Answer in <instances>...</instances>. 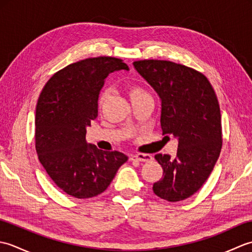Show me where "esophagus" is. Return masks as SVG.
<instances>
[{"mask_svg": "<svg viewBox=\"0 0 252 252\" xmlns=\"http://www.w3.org/2000/svg\"><path fill=\"white\" fill-rule=\"evenodd\" d=\"M153 159V157L151 155H147V154H135V155H131L130 156V160L133 161V160H136V161H151Z\"/></svg>", "mask_w": 252, "mask_h": 252, "instance_id": "1", "label": "esophagus"}]
</instances>
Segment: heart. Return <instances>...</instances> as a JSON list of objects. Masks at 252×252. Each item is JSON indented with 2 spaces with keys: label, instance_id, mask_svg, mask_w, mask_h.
<instances>
[{
  "label": "heart",
  "instance_id": "b5f03b06",
  "mask_svg": "<svg viewBox=\"0 0 252 252\" xmlns=\"http://www.w3.org/2000/svg\"><path fill=\"white\" fill-rule=\"evenodd\" d=\"M129 94L131 96V99H133V98L140 97V96L146 95L147 93L141 87H138V85H132V87H130V89H129ZM104 97H105V94L103 93L99 97V104H101V101H103Z\"/></svg>",
  "mask_w": 252,
  "mask_h": 252
}]
</instances>
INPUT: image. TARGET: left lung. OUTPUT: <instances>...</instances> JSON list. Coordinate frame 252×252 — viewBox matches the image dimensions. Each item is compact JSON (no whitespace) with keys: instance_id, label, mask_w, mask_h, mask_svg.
<instances>
[{"instance_id":"left-lung-1","label":"left lung","mask_w":252,"mask_h":252,"mask_svg":"<svg viewBox=\"0 0 252 252\" xmlns=\"http://www.w3.org/2000/svg\"><path fill=\"white\" fill-rule=\"evenodd\" d=\"M133 66L161 101L162 134L179 142L175 157L155 156L163 176L153 190L164 200H184L207 181L221 153V112L215 90L202 73L180 63L146 60Z\"/></svg>"}]
</instances>
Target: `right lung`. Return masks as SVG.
I'll return each mask as SVG.
<instances>
[{"label": "right lung", "instance_id": "obj_1", "mask_svg": "<svg viewBox=\"0 0 252 252\" xmlns=\"http://www.w3.org/2000/svg\"><path fill=\"white\" fill-rule=\"evenodd\" d=\"M129 70L115 57L88 58L53 76L35 108V149L53 182L72 197L101 194L127 156L100 151L85 140L87 127L97 117L99 92L108 74Z\"/></svg>", "mask_w": 252, "mask_h": 252}]
</instances>
